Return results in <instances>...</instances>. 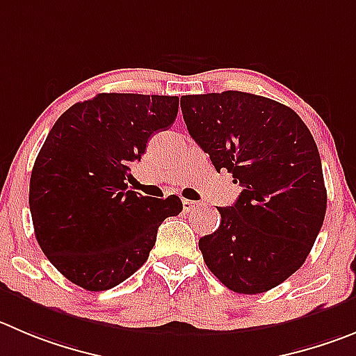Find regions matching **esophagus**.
<instances>
[{
  "instance_id": "34e87169",
  "label": "esophagus",
  "mask_w": 356,
  "mask_h": 356,
  "mask_svg": "<svg viewBox=\"0 0 356 356\" xmlns=\"http://www.w3.org/2000/svg\"><path fill=\"white\" fill-rule=\"evenodd\" d=\"M198 207V202H193V200H182V209H184L186 212L193 211V209Z\"/></svg>"
}]
</instances>
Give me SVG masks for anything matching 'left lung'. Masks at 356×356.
<instances>
[{
	"label": "left lung",
	"instance_id": "obj_1",
	"mask_svg": "<svg viewBox=\"0 0 356 356\" xmlns=\"http://www.w3.org/2000/svg\"><path fill=\"white\" fill-rule=\"evenodd\" d=\"M182 115L216 170L242 188L221 225L198 242L232 291L272 290L302 267L321 230L327 189L316 142L297 112L242 91L186 95Z\"/></svg>",
	"mask_w": 356,
	"mask_h": 356
}]
</instances>
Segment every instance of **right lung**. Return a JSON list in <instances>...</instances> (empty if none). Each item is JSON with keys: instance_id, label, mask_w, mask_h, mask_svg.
<instances>
[{"instance_id": "obj_1", "label": "right lung", "mask_w": 356, "mask_h": 356, "mask_svg": "<svg viewBox=\"0 0 356 356\" xmlns=\"http://www.w3.org/2000/svg\"><path fill=\"white\" fill-rule=\"evenodd\" d=\"M177 96L99 92L56 121L29 181L35 237L52 265L88 291L118 286L154 248L158 227L181 198L128 189L131 161L174 124Z\"/></svg>"}]
</instances>
